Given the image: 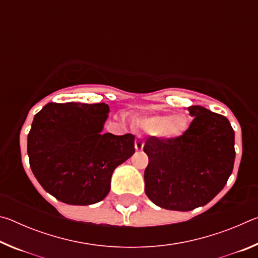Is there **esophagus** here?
<instances>
[{
	"label": "esophagus",
	"instance_id": "1",
	"mask_svg": "<svg viewBox=\"0 0 258 258\" xmlns=\"http://www.w3.org/2000/svg\"><path fill=\"white\" fill-rule=\"evenodd\" d=\"M143 147H145V142H143L141 137H138L135 139V149H137V151H141Z\"/></svg>",
	"mask_w": 258,
	"mask_h": 258
}]
</instances>
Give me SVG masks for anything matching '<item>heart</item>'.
Returning a JSON list of instances; mask_svg holds the SVG:
<instances>
[{
	"label": "heart",
	"mask_w": 258,
	"mask_h": 258,
	"mask_svg": "<svg viewBox=\"0 0 258 258\" xmlns=\"http://www.w3.org/2000/svg\"><path fill=\"white\" fill-rule=\"evenodd\" d=\"M139 126L151 135L172 138L184 131L186 118L183 115H155L139 119Z\"/></svg>",
	"instance_id": "b5f03b06"
}]
</instances>
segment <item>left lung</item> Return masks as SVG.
<instances>
[{
  "mask_svg": "<svg viewBox=\"0 0 258 258\" xmlns=\"http://www.w3.org/2000/svg\"><path fill=\"white\" fill-rule=\"evenodd\" d=\"M194 120L175 139H147L146 194L169 211L189 212L220 194L232 173L234 131L228 118L202 106L187 108Z\"/></svg>",
  "mask_w": 258,
  "mask_h": 258,
  "instance_id": "8db88e82",
  "label": "left lung"
}]
</instances>
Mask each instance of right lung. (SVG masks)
I'll list each match as a JSON object with an SVG mask.
<instances>
[{
  "label": "right lung",
  "mask_w": 258,
  "mask_h": 258,
  "mask_svg": "<svg viewBox=\"0 0 258 258\" xmlns=\"http://www.w3.org/2000/svg\"><path fill=\"white\" fill-rule=\"evenodd\" d=\"M106 103H47L34 117L27 154L34 176L47 194L68 205L101 202L112 173L135 152L134 135L102 134Z\"/></svg>",
  "instance_id": "add662e5"
}]
</instances>
